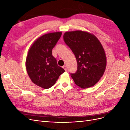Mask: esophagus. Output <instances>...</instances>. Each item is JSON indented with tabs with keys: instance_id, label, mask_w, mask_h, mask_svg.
Listing matches in <instances>:
<instances>
[{
	"instance_id": "34e87169",
	"label": "esophagus",
	"mask_w": 130,
	"mask_h": 130,
	"mask_svg": "<svg viewBox=\"0 0 130 130\" xmlns=\"http://www.w3.org/2000/svg\"><path fill=\"white\" fill-rule=\"evenodd\" d=\"M63 69L65 70V71L67 72V66H64L63 67Z\"/></svg>"
}]
</instances>
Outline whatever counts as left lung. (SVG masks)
Masks as SVG:
<instances>
[{"instance_id": "1", "label": "left lung", "mask_w": 130, "mask_h": 130, "mask_svg": "<svg viewBox=\"0 0 130 130\" xmlns=\"http://www.w3.org/2000/svg\"><path fill=\"white\" fill-rule=\"evenodd\" d=\"M63 40L77 61V71L70 74L75 83L82 88L95 85L103 76L107 63L100 42L93 34L81 30L65 32Z\"/></svg>"}]
</instances>
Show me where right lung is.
I'll list each match as a JSON object with an SVG mask.
<instances>
[{
    "instance_id": "1",
    "label": "right lung",
    "mask_w": 130,
    "mask_h": 130,
    "mask_svg": "<svg viewBox=\"0 0 130 130\" xmlns=\"http://www.w3.org/2000/svg\"><path fill=\"white\" fill-rule=\"evenodd\" d=\"M61 32L45 34L31 46L26 58V69L33 83L44 89L55 84L64 69L58 66L52 49L60 38Z\"/></svg>"
}]
</instances>
